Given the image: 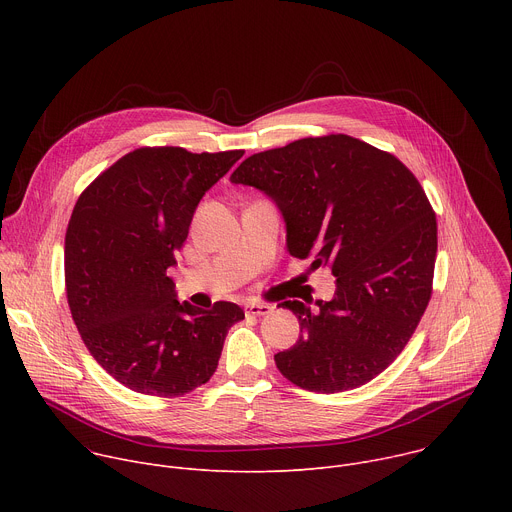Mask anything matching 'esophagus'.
<instances>
[{
  "label": "esophagus",
  "instance_id": "1",
  "mask_svg": "<svg viewBox=\"0 0 512 512\" xmlns=\"http://www.w3.org/2000/svg\"><path fill=\"white\" fill-rule=\"evenodd\" d=\"M271 312H273V306H269V304H261V302L247 304V314H251V316H267Z\"/></svg>",
  "mask_w": 512,
  "mask_h": 512
}]
</instances>
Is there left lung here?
<instances>
[{
  "label": "left lung",
  "instance_id": "obj_1",
  "mask_svg": "<svg viewBox=\"0 0 512 512\" xmlns=\"http://www.w3.org/2000/svg\"><path fill=\"white\" fill-rule=\"evenodd\" d=\"M263 190L287 225V249L330 267L332 302L287 300L302 336L275 354L279 373L316 393L381 375L413 336L431 298L435 212L393 154L344 133L304 137L249 156L231 176Z\"/></svg>",
  "mask_w": 512,
  "mask_h": 512
}]
</instances>
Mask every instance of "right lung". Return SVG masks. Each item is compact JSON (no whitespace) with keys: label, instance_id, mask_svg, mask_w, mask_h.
I'll use <instances>...</instances> for the list:
<instances>
[{"label":"right lung","instance_id":"right-lung-1","mask_svg":"<svg viewBox=\"0 0 512 512\" xmlns=\"http://www.w3.org/2000/svg\"><path fill=\"white\" fill-rule=\"evenodd\" d=\"M243 154L137 148L101 172L70 214L72 320L91 356L135 393L182 397L208 383L229 328L245 318L231 302L180 304L168 277L200 198Z\"/></svg>","mask_w":512,"mask_h":512}]
</instances>
